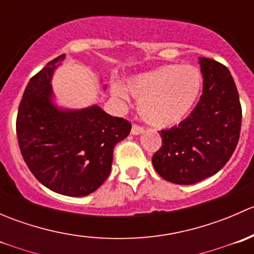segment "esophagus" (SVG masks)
Instances as JSON below:
<instances>
[{
  "mask_svg": "<svg viewBox=\"0 0 254 254\" xmlns=\"http://www.w3.org/2000/svg\"><path fill=\"white\" fill-rule=\"evenodd\" d=\"M141 132H143V127H139V125H136V124L132 125V127H131V134L132 135H139V134H141Z\"/></svg>",
  "mask_w": 254,
  "mask_h": 254,
  "instance_id": "esophagus-1",
  "label": "esophagus"
}]
</instances>
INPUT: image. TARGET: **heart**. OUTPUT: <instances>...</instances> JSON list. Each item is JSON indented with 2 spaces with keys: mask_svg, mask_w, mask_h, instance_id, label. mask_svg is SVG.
<instances>
[{
  "mask_svg": "<svg viewBox=\"0 0 254 254\" xmlns=\"http://www.w3.org/2000/svg\"><path fill=\"white\" fill-rule=\"evenodd\" d=\"M127 89L139 101V113L147 124L171 127L183 122L195 106L201 91V76L189 65H166L129 78ZM115 98L125 101L127 91L113 84Z\"/></svg>",
  "mask_w": 254,
  "mask_h": 254,
  "instance_id": "obj_1",
  "label": "heart"
}]
</instances>
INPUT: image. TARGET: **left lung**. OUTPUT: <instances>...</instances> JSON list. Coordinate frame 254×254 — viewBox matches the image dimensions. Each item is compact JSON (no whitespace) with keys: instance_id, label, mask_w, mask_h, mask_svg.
<instances>
[{"instance_id":"8db88e82","label":"left lung","mask_w":254,"mask_h":254,"mask_svg":"<svg viewBox=\"0 0 254 254\" xmlns=\"http://www.w3.org/2000/svg\"><path fill=\"white\" fill-rule=\"evenodd\" d=\"M203 94L186 120L160 132L162 146L152 156L156 172L175 184H194L219 172L240 139L242 108L229 68L199 58Z\"/></svg>"}]
</instances>
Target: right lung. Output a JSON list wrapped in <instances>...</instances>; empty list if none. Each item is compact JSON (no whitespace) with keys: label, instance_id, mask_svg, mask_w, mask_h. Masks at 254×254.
Instances as JSON below:
<instances>
[{"label":"right lung","instance_id":"add662e5","mask_svg":"<svg viewBox=\"0 0 254 254\" xmlns=\"http://www.w3.org/2000/svg\"><path fill=\"white\" fill-rule=\"evenodd\" d=\"M65 54L28 82L17 114V137L25 165L50 190L68 196L93 193L111 173L113 151L131 130L98 106L63 111L51 102V77Z\"/></svg>","mask_w":254,"mask_h":254}]
</instances>
